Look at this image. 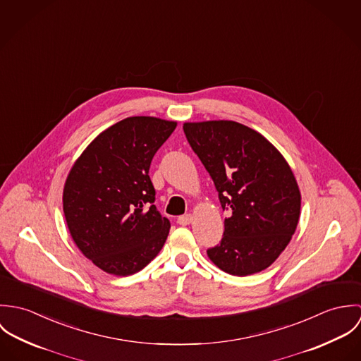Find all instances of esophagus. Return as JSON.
Listing matches in <instances>:
<instances>
[{
    "label": "esophagus",
    "mask_w": 361,
    "mask_h": 361,
    "mask_svg": "<svg viewBox=\"0 0 361 361\" xmlns=\"http://www.w3.org/2000/svg\"><path fill=\"white\" fill-rule=\"evenodd\" d=\"M192 219H193V218H192L190 214H185V215H180V216L176 219V222H178L179 225H183V226H185V225H189V224L192 222Z\"/></svg>",
    "instance_id": "1"
}]
</instances>
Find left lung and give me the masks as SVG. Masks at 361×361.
I'll return each instance as SVG.
<instances>
[{"mask_svg": "<svg viewBox=\"0 0 361 361\" xmlns=\"http://www.w3.org/2000/svg\"><path fill=\"white\" fill-rule=\"evenodd\" d=\"M183 132L229 212L224 236L207 249L208 257L236 276L265 269L299 222L300 192L290 166L264 136L233 121L185 123Z\"/></svg>", "mask_w": 361, "mask_h": 361, "instance_id": "1", "label": "left lung"}]
</instances>
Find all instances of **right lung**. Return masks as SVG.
<instances>
[{"mask_svg": "<svg viewBox=\"0 0 361 361\" xmlns=\"http://www.w3.org/2000/svg\"><path fill=\"white\" fill-rule=\"evenodd\" d=\"M175 128L153 116L126 118L100 133L68 175L62 200L72 239L108 274L143 269L168 238L149 169Z\"/></svg>", "mask_w": 361, "mask_h": 361, "instance_id": "add662e5", "label": "right lung"}]
</instances>
